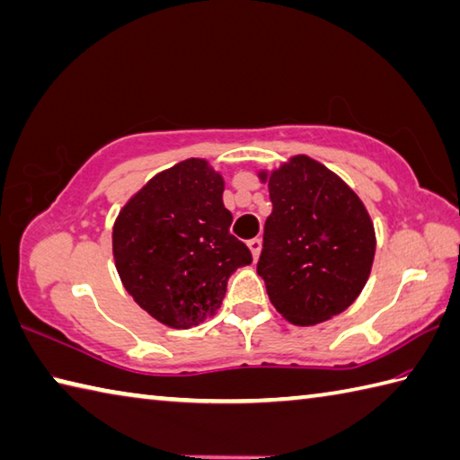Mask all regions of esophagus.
I'll list each match as a JSON object with an SVG mask.
<instances>
[{
  "label": "esophagus",
  "instance_id": "obj_1",
  "mask_svg": "<svg viewBox=\"0 0 460 460\" xmlns=\"http://www.w3.org/2000/svg\"><path fill=\"white\" fill-rule=\"evenodd\" d=\"M247 247H249V252H252V255H253V259L257 261V257H259V252H261V239H252L247 243Z\"/></svg>",
  "mask_w": 460,
  "mask_h": 460
}]
</instances>
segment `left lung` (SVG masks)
Returning a JSON list of instances; mask_svg holds the SVG:
<instances>
[{"instance_id": "left-lung-1", "label": "left lung", "mask_w": 460, "mask_h": 460, "mask_svg": "<svg viewBox=\"0 0 460 460\" xmlns=\"http://www.w3.org/2000/svg\"><path fill=\"white\" fill-rule=\"evenodd\" d=\"M267 181L273 205L257 261L267 296L296 325L348 310L368 281L374 225L344 181L310 156H294Z\"/></svg>"}]
</instances>
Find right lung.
<instances>
[{"instance_id":"1","label":"right lung","mask_w":460,"mask_h":460,"mask_svg":"<svg viewBox=\"0 0 460 460\" xmlns=\"http://www.w3.org/2000/svg\"><path fill=\"white\" fill-rule=\"evenodd\" d=\"M223 179L189 158L124 205L114 223L116 270L132 299L169 328L189 330L219 310L233 271L252 253L229 233Z\"/></svg>"}]
</instances>
